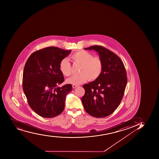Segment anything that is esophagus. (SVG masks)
Instances as JSON below:
<instances>
[{
    "label": "esophagus",
    "instance_id": "1",
    "mask_svg": "<svg viewBox=\"0 0 159 159\" xmlns=\"http://www.w3.org/2000/svg\"><path fill=\"white\" fill-rule=\"evenodd\" d=\"M77 87H78V85H72V88L74 89H75V88H77Z\"/></svg>",
    "mask_w": 159,
    "mask_h": 159
}]
</instances>
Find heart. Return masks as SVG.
Segmentation results:
<instances>
[{"instance_id": "1", "label": "heart", "mask_w": 159, "mask_h": 159, "mask_svg": "<svg viewBox=\"0 0 159 159\" xmlns=\"http://www.w3.org/2000/svg\"><path fill=\"white\" fill-rule=\"evenodd\" d=\"M70 58L74 63L80 65L79 72L80 74L74 75L66 80L67 84L79 85L85 81H94L101 75L103 69L102 60L99 57L93 55L85 51L81 50L75 52L71 55ZM60 70L65 76L71 74V67L69 61L64 58L60 63Z\"/></svg>"}]
</instances>
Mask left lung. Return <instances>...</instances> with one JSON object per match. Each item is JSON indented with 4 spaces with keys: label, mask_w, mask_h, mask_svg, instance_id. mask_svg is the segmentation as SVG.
I'll return each mask as SVG.
<instances>
[{
    "label": "left lung",
    "mask_w": 159,
    "mask_h": 159,
    "mask_svg": "<svg viewBox=\"0 0 159 159\" xmlns=\"http://www.w3.org/2000/svg\"><path fill=\"white\" fill-rule=\"evenodd\" d=\"M84 49L98 53L103 69L97 79L83 85L85 94L82 104L89 115L104 118L113 113L122 99L127 84L125 68L119 57L104 47L93 46Z\"/></svg>",
    "instance_id": "left-lung-1"
}]
</instances>
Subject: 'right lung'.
Returning <instances> with one entry per match:
<instances>
[{
    "label": "right lung",
    "instance_id": "right-lung-1",
    "mask_svg": "<svg viewBox=\"0 0 159 159\" xmlns=\"http://www.w3.org/2000/svg\"><path fill=\"white\" fill-rule=\"evenodd\" d=\"M70 52L49 47L34 52L26 62L23 74L24 93L30 108L40 116L53 118L64 109L66 95L72 90V85L57 86L64 81L59 66Z\"/></svg>",
    "mask_w": 159,
    "mask_h": 159
}]
</instances>
